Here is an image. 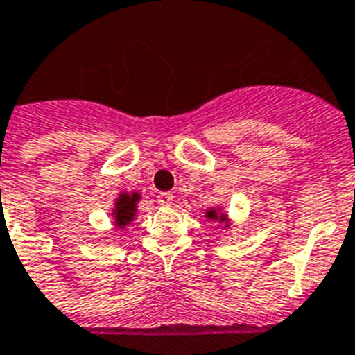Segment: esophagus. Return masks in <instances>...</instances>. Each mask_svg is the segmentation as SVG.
<instances>
[{
	"mask_svg": "<svg viewBox=\"0 0 355 355\" xmlns=\"http://www.w3.org/2000/svg\"><path fill=\"white\" fill-rule=\"evenodd\" d=\"M172 201H174V196L171 192H162L157 196V202L162 205V207H171Z\"/></svg>",
	"mask_w": 355,
	"mask_h": 355,
	"instance_id": "obj_1",
	"label": "esophagus"
}]
</instances>
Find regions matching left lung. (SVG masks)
Returning a JSON list of instances; mask_svg holds the SVG:
<instances>
[{
	"instance_id": "obj_1",
	"label": "left lung",
	"mask_w": 355,
	"mask_h": 355,
	"mask_svg": "<svg viewBox=\"0 0 355 355\" xmlns=\"http://www.w3.org/2000/svg\"><path fill=\"white\" fill-rule=\"evenodd\" d=\"M207 217L210 220H219V223H226V215L224 214H219V211H215V210H208L207 211Z\"/></svg>"
}]
</instances>
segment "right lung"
<instances>
[{"label": "right lung", "mask_w": 355, "mask_h": 355, "mask_svg": "<svg viewBox=\"0 0 355 355\" xmlns=\"http://www.w3.org/2000/svg\"><path fill=\"white\" fill-rule=\"evenodd\" d=\"M138 201H140V193H120L113 211L114 223H116L118 228L122 230L125 228L127 224H131L136 215V202Z\"/></svg>", "instance_id": "1"}]
</instances>
